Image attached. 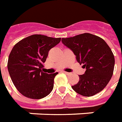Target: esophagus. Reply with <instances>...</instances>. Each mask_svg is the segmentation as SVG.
<instances>
[{
    "instance_id": "1",
    "label": "esophagus",
    "mask_w": 122,
    "mask_h": 122,
    "mask_svg": "<svg viewBox=\"0 0 122 122\" xmlns=\"http://www.w3.org/2000/svg\"><path fill=\"white\" fill-rule=\"evenodd\" d=\"M64 73H65L66 75H71V73H68V72H66V71H64Z\"/></svg>"
}]
</instances>
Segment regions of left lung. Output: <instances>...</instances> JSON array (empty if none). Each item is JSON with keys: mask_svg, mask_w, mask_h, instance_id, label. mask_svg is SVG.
Wrapping results in <instances>:
<instances>
[{"mask_svg": "<svg viewBox=\"0 0 122 122\" xmlns=\"http://www.w3.org/2000/svg\"><path fill=\"white\" fill-rule=\"evenodd\" d=\"M62 42L73 51L76 59L86 69L79 75V81L72 88L84 96H92L101 92L113 75L115 58L109 45L98 36L83 33L69 38H62Z\"/></svg>", "mask_w": 122, "mask_h": 122, "instance_id": "obj_1", "label": "left lung"}]
</instances>
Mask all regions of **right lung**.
<instances>
[{
	"label": "right lung",
	"instance_id": "obj_1",
	"mask_svg": "<svg viewBox=\"0 0 122 122\" xmlns=\"http://www.w3.org/2000/svg\"><path fill=\"white\" fill-rule=\"evenodd\" d=\"M61 41L41 35H33L19 41L9 54L7 68L17 90L23 96L41 99L51 93L58 73L42 72L50 49Z\"/></svg>",
	"mask_w": 122,
	"mask_h": 122
}]
</instances>
